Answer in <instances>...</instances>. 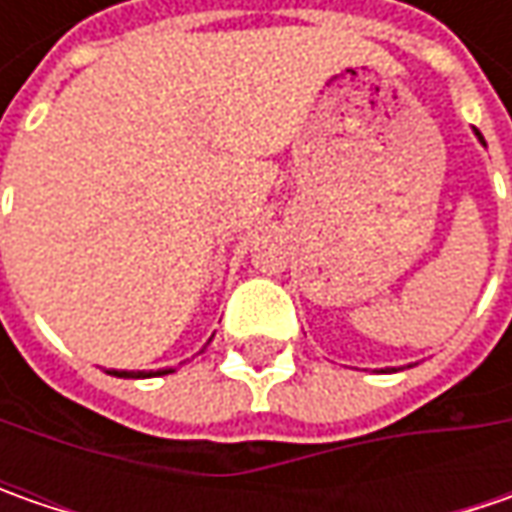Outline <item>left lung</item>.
Here are the masks:
<instances>
[{"label": "left lung", "instance_id": "8db88e82", "mask_svg": "<svg viewBox=\"0 0 512 512\" xmlns=\"http://www.w3.org/2000/svg\"><path fill=\"white\" fill-rule=\"evenodd\" d=\"M476 136H479V139H482V133H479V130H476ZM482 142H484V139H482Z\"/></svg>", "mask_w": 512, "mask_h": 512}]
</instances>
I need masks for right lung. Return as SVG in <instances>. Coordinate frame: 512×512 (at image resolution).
<instances>
[{
	"mask_svg": "<svg viewBox=\"0 0 512 512\" xmlns=\"http://www.w3.org/2000/svg\"><path fill=\"white\" fill-rule=\"evenodd\" d=\"M165 373H170V370H150V373H145V370H113V376H119V379H150V376H165Z\"/></svg>",
	"mask_w": 512,
	"mask_h": 512,
	"instance_id": "obj_1",
	"label": "right lung"
}]
</instances>
